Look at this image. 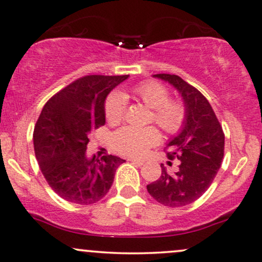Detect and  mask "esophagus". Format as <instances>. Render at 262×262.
<instances>
[{
  "label": "esophagus",
  "instance_id": "obj_1",
  "mask_svg": "<svg viewBox=\"0 0 262 262\" xmlns=\"http://www.w3.org/2000/svg\"><path fill=\"white\" fill-rule=\"evenodd\" d=\"M129 161H130L133 164L139 165V167H140V165H142V164L145 163V161L144 160H140V158H130V160H129Z\"/></svg>",
  "mask_w": 262,
  "mask_h": 262
}]
</instances>
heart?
Instances as JSON below:
<instances>
[{
  "instance_id": "1",
  "label": "heart",
  "mask_w": 262,
  "mask_h": 262,
  "mask_svg": "<svg viewBox=\"0 0 262 262\" xmlns=\"http://www.w3.org/2000/svg\"><path fill=\"white\" fill-rule=\"evenodd\" d=\"M133 95L152 112V121L165 133L175 134L184 127L186 107L181 101L169 100V91L165 85L155 81L135 85ZM125 110V98L121 93H114L105 102V117L111 123L122 121ZM161 140V134L154 127H124L116 132L112 142L116 150L128 156L145 155Z\"/></svg>"
}]
</instances>
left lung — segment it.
<instances>
[{"label":"left lung","mask_w":262,"mask_h":262,"mask_svg":"<svg viewBox=\"0 0 262 262\" xmlns=\"http://www.w3.org/2000/svg\"><path fill=\"white\" fill-rule=\"evenodd\" d=\"M179 92L186 107V120L180 132L167 144L168 158L180 161L175 173L161 164L162 175L147 185V191L158 203L184 207L198 200L209 188L224 158L225 134L202 93L177 75L158 74Z\"/></svg>","instance_id":"obj_1"}]
</instances>
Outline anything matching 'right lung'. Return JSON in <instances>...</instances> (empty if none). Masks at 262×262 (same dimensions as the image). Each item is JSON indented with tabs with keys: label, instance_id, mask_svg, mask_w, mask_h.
Instances as JSON below:
<instances>
[{
	"label": "right lung",
	"instance_id": "right-lung-1",
	"mask_svg": "<svg viewBox=\"0 0 262 262\" xmlns=\"http://www.w3.org/2000/svg\"><path fill=\"white\" fill-rule=\"evenodd\" d=\"M129 75H89L49 99L34 130V148L43 177L65 201L93 204L112 186L125 162L117 156L87 157L89 135L105 124V100Z\"/></svg>",
	"mask_w": 262,
	"mask_h": 262
}]
</instances>
